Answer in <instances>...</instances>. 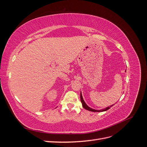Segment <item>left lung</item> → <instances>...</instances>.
<instances>
[{
	"instance_id": "obj_1",
	"label": "left lung",
	"mask_w": 147,
	"mask_h": 147,
	"mask_svg": "<svg viewBox=\"0 0 147 147\" xmlns=\"http://www.w3.org/2000/svg\"><path fill=\"white\" fill-rule=\"evenodd\" d=\"M80 99H81V102H82V103L83 107L84 109H86V110H87L91 111V112H104V111H106V110H109V109H110V107H112L113 105H111V106H110V107H107V108H105V109H102V110H94V109H92L90 108V107H88V106L86 104V103H85V102H84V100H83V97H82V92L80 93Z\"/></svg>"
}]
</instances>
